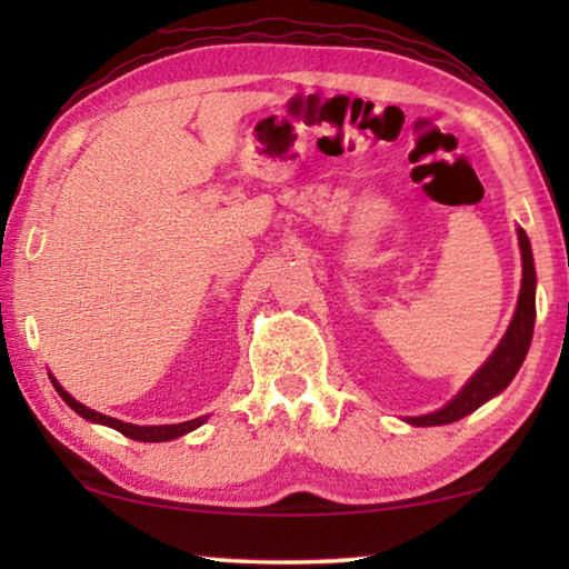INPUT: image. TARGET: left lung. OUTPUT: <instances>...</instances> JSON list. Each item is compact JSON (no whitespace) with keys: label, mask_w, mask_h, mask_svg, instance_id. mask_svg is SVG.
I'll use <instances>...</instances> for the list:
<instances>
[{"label":"left lung","mask_w":569,"mask_h":569,"mask_svg":"<svg viewBox=\"0 0 569 569\" xmlns=\"http://www.w3.org/2000/svg\"><path fill=\"white\" fill-rule=\"evenodd\" d=\"M519 236V250H522V288H519V301L515 319L509 323L505 339L499 341L495 353L489 356L485 366L471 377L465 389H461L455 399H451L447 407L439 411L423 413V417H407L413 427H439V423H451L465 419L467 413L477 411L481 403H487L497 393H502L509 381L515 379V373L522 366L525 356L529 351V343H532V331H535V288H537V276H535V261H532V248H529V238L522 228L517 230Z\"/></svg>","instance_id":"1"}]
</instances>
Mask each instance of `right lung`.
Listing matches in <instances>:
<instances>
[{
    "instance_id": "add662e5",
    "label": "right lung",
    "mask_w": 569,
    "mask_h": 569,
    "mask_svg": "<svg viewBox=\"0 0 569 569\" xmlns=\"http://www.w3.org/2000/svg\"><path fill=\"white\" fill-rule=\"evenodd\" d=\"M52 379V387L57 389V393L64 399L67 407H72L80 417H84L88 421H94V423H104V427H112L118 429L120 435L130 437V439H138V441H170V439H178L182 435H188V431L198 429L200 423H206L208 417H198V419H190V421H182V423H160V427H138V423H128V421H120V419H112V417H104V413L94 411V409H88L84 403L74 401L70 393H67L60 383H57L54 377Z\"/></svg>"
}]
</instances>
